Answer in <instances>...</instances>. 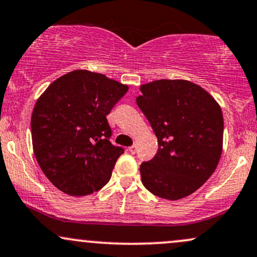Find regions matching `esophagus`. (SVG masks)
Instances as JSON below:
<instances>
[{
    "mask_svg": "<svg viewBox=\"0 0 257 257\" xmlns=\"http://www.w3.org/2000/svg\"><path fill=\"white\" fill-rule=\"evenodd\" d=\"M128 151H129V153L135 154V153H137V146H135V145H133V146L128 148Z\"/></svg>",
    "mask_w": 257,
    "mask_h": 257,
    "instance_id": "34e87169",
    "label": "esophagus"
}]
</instances>
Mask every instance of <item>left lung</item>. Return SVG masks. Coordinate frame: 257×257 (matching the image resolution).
<instances>
[{
  "mask_svg": "<svg viewBox=\"0 0 257 257\" xmlns=\"http://www.w3.org/2000/svg\"><path fill=\"white\" fill-rule=\"evenodd\" d=\"M140 91L137 104L158 139V152L140 165L142 184L162 199L190 195L211 177L220 159V106L187 80H157Z\"/></svg>",
  "mask_w": 257,
  "mask_h": 257,
  "instance_id": "1",
  "label": "left lung"
}]
</instances>
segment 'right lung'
Listing matches in <instances>:
<instances>
[{
	"label": "right lung",
	"mask_w": 257,
	"mask_h": 257,
	"mask_svg": "<svg viewBox=\"0 0 257 257\" xmlns=\"http://www.w3.org/2000/svg\"><path fill=\"white\" fill-rule=\"evenodd\" d=\"M126 91L104 74L80 69L55 80L40 95L31 118L33 151L57 189L85 196L110 181L124 150L110 142L106 116Z\"/></svg>",
	"instance_id": "1"
}]
</instances>
